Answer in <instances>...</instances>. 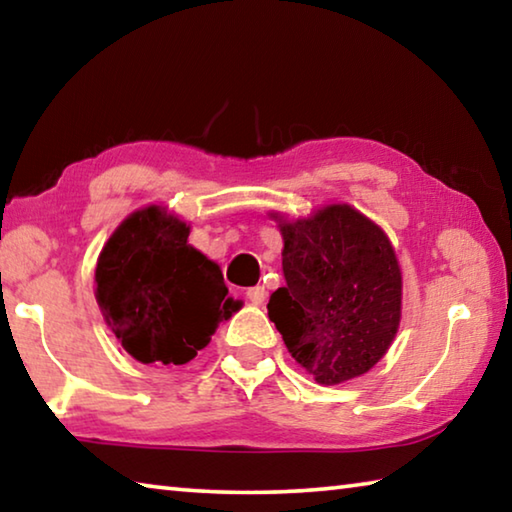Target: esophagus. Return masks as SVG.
<instances>
[{"label":"esophagus","instance_id":"34e87169","mask_svg":"<svg viewBox=\"0 0 512 512\" xmlns=\"http://www.w3.org/2000/svg\"><path fill=\"white\" fill-rule=\"evenodd\" d=\"M246 298L253 302V305H262V302L266 300V289L264 287H253L246 291Z\"/></svg>","mask_w":512,"mask_h":512}]
</instances>
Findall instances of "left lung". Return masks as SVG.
I'll use <instances>...</instances> for the list:
<instances>
[{
  "label": "left lung",
  "instance_id": "1",
  "mask_svg": "<svg viewBox=\"0 0 512 512\" xmlns=\"http://www.w3.org/2000/svg\"><path fill=\"white\" fill-rule=\"evenodd\" d=\"M271 219L284 239V284L268 300V318L291 357L323 386L366 375L402 320V268L391 239L348 203Z\"/></svg>",
  "mask_w": 512,
  "mask_h": 512
}]
</instances>
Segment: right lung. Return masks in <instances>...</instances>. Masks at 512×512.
I'll return each instance as SVG.
<instances>
[{"label":"right lung","instance_id":"1","mask_svg":"<svg viewBox=\"0 0 512 512\" xmlns=\"http://www.w3.org/2000/svg\"><path fill=\"white\" fill-rule=\"evenodd\" d=\"M189 223L162 205L128 214L101 248L94 296L135 361L183 366L241 309L216 262L187 244Z\"/></svg>","mask_w":512,"mask_h":512}]
</instances>
